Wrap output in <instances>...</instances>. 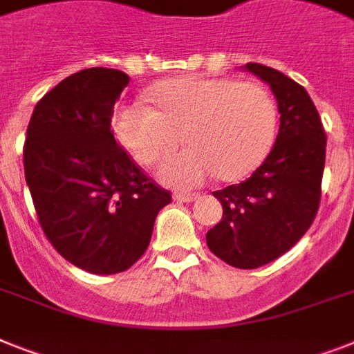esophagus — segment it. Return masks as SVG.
<instances>
[{
	"label": "esophagus",
	"instance_id": "34e87169",
	"mask_svg": "<svg viewBox=\"0 0 354 354\" xmlns=\"http://www.w3.org/2000/svg\"><path fill=\"white\" fill-rule=\"evenodd\" d=\"M197 197V194H180V192L174 194V201H177V203H194Z\"/></svg>",
	"mask_w": 354,
	"mask_h": 354
}]
</instances>
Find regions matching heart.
<instances>
[{"label": "heart", "instance_id": "1", "mask_svg": "<svg viewBox=\"0 0 354 354\" xmlns=\"http://www.w3.org/2000/svg\"><path fill=\"white\" fill-rule=\"evenodd\" d=\"M148 97L156 108L141 101L118 106L113 133L142 165L168 153L183 133L188 148L166 157L157 170L175 188H195L213 174L226 183L242 179L273 142L277 108L261 84L186 75L153 84Z\"/></svg>", "mask_w": 354, "mask_h": 354}]
</instances>
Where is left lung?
<instances>
[{
    "label": "left lung",
    "mask_w": 354,
    "mask_h": 354,
    "mask_svg": "<svg viewBox=\"0 0 354 354\" xmlns=\"http://www.w3.org/2000/svg\"><path fill=\"white\" fill-rule=\"evenodd\" d=\"M244 70L270 84L279 104V136L250 179L213 192L224 213L206 233V244L226 264L255 270L284 255L313 224L326 131L309 93L297 81L261 63H248Z\"/></svg>",
    "instance_id": "left-lung-1"
}]
</instances>
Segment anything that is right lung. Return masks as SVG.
Listing matches in <instances>:
<instances>
[{"instance_id":"right-lung-1","label":"right lung","mask_w":354,"mask_h":354,"mask_svg":"<svg viewBox=\"0 0 354 354\" xmlns=\"http://www.w3.org/2000/svg\"><path fill=\"white\" fill-rule=\"evenodd\" d=\"M128 83L121 70H79L43 95L26 128L23 166L41 227L61 257L93 275L136 264L171 203L110 130Z\"/></svg>"}]
</instances>
